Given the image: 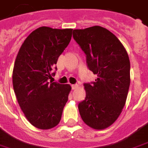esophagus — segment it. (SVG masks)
I'll list each match as a JSON object with an SVG mask.
<instances>
[{
  "label": "esophagus",
  "mask_w": 148,
  "mask_h": 148,
  "mask_svg": "<svg viewBox=\"0 0 148 148\" xmlns=\"http://www.w3.org/2000/svg\"><path fill=\"white\" fill-rule=\"evenodd\" d=\"M71 86H72V89H73V90H75V89H76L78 87L79 85L78 84H73Z\"/></svg>",
  "instance_id": "1"
}]
</instances>
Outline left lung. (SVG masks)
Listing matches in <instances>:
<instances>
[{
  "mask_svg": "<svg viewBox=\"0 0 148 148\" xmlns=\"http://www.w3.org/2000/svg\"><path fill=\"white\" fill-rule=\"evenodd\" d=\"M73 38L86 54L87 67L97 78L83 84L85 100L79 103L82 119L95 130L115 123L125 104L130 83V62L119 40L99 25L74 29Z\"/></svg>",
  "mask_w": 148,
  "mask_h": 148,
  "instance_id": "obj_1",
  "label": "left lung"
}]
</instances>
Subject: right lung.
<instances>
[{
	"mask_svg": "<svg viewBox=\"0 0 148 148\" xmlns=\"http://www.w3.org/2000/svg\"><path fill=\"white\" fill-rule=\"evenodd\" d=\"M72 32L73 29L38 28L23 42L15 59L12 83L18 103L28 121L40 130L51 129L59 123L68 101L70 85L51 79Z\"/></svg>",
	"mask_w": 148,
	"mask_h": 148,
	"instance_id": "add662e5",
	"label": "right lung"
}]
</instances>
